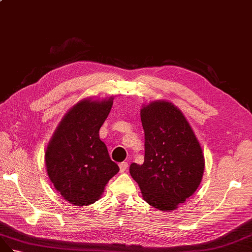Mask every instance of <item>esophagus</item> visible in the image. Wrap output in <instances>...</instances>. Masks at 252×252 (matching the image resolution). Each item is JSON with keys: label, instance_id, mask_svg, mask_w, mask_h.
I'll return each instance as SVG.
<instances>
[{"label": "esophagus", "instance_id": "esophagus-1", "mask_svg": "<svg viewBox=\"0 0 252 252\" xmlns=\"http://www.w3.org/2000/svg\"><path fill=\"white\" fill-rule=\"evenodd\" d=\"M119 169H120V173H124V172L127 169V162L124 161L119 163Z\"/></svg>", "mask_w": 252, "mask_h": 252}]
</instances>
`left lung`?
<instances>
[{
  "label": "left lung",
  "instance_id": "left-lung-1",
  "mask_svg": "<svg viewBox=\"0 0 252 252\" xmlns=\"http://www.w3.org/2000/svg\"><path fill=\"white\" fill-rule=\"evenodd\" d=\"M140 118L145 130V161L131 164V176L149 205L160 211H173L202 182L203 149L183 112L170 101L143 104Z\"/></svg>",
  "mask_w": 252,
  "mask_h": 252
}]
</instances>
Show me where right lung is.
I'll list each match as a JSON object with an SVG mask.
<instances>
[{
	"mask_svg": "<svg viewBox=\"0 0 252 252\" xmlns=\"http://www.w3.org/2000/svg\"><path fill=\"white\" fill-rule=\"evenodd\" d=\"M113 99L89 97L78 101L64 115L47 143L48 177L63 198L75 206L97 202L106 184L119 171L99 137Z\"/></svg>",
	"mask_w": 252,
	"mask_h": 252,
	"instance_id": "1",
	"label": "right lung"
}]
</instances>
